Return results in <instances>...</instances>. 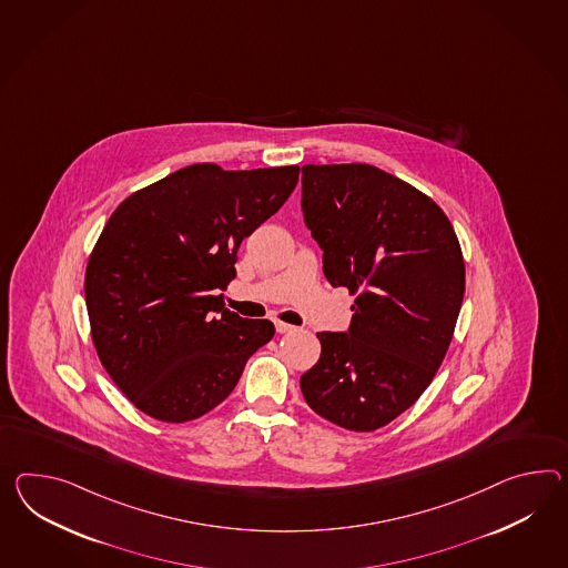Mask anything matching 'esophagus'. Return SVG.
Returning a JSON list of instances; mask_svg holds the SVG:
<instances>
[{
	"label": "esophagus",
	"instance_id": "34e87169",
	"mask_svg": "<svg viewBox=\"0 0 568 568\" xmlns=\"http://www.w3.org/2000/svg\"><path fill=\"white\" fill-rule=\"evenodd\" d=\"M275 328H277L278 334L293 333L295 331V326H291L287 322H281V320L275 322Z\"/></svg>",
	"mask_w": 568,
	"mask_h": 568
}]
</instances>
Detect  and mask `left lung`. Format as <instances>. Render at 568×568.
Masks as SVG:
<instances>
[{"instance_id":"1","label":"left lung","mask_w":568,"mask_h":568,"mask_svg":"<svg viewBox=\"0 0 568 568\" xmlns=\"http://www.w3.org/2000/svg\"><path fill=\"white\" fill-rule=\"evenodd\" d=\"M302 211L333 287L357 295L346 333H318L300 379L310 408L348 430H375L410 408L449 348L466 290L442 207L369 164L302 168Z\"/></svg>"}]
</instances>
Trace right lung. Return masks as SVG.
Masks as SVG:
<instances>
[{
    "instance_id": "add662e5",
    "label": "right lung",
    "mask_w": 568,
    "mask_h": 568,
    "mask_svg": "<svg viewBox=\"0 0 568 568\" xmlns=\"http://www.w3.org/2000/svg\"><path fill=\"white\" fill-rule=\"evenodd\" d=\"M300 168L193 164L126 196L85 268L92 341L141 413L186 423L234 389L271 320L223 307L237 248L290 199Z\"/></svg>"
}]
</instances>
